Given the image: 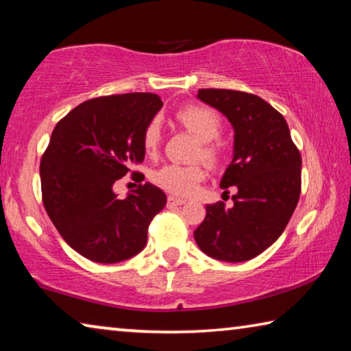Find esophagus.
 Returning <instances> with one entry per match:
<instances>
[{
    "label": "esophagus",
    "mask_w": 351,
    "mask_h": 351,
    "mask_svg": "<svg viewBox=\"0 0 351 351\" xmlns=\"http://www.w3.org/2000/svg\"><path fill=\"white\" fill-rule=\"evenodd\" d=\"M183 204H185V200L179 199V197H174V196H168V199H166V205H168L169 208H172V206L183 205Z\"/></svg>",
    "instance_id": "esophagus-1"
}]
</instances>
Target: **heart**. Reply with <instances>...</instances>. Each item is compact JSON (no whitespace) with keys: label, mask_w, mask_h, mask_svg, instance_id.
I'll return each instance as SVG.
<instances>
[{"label":"heart","mask_w":351,"mask_h":351,"mask_svg":"<svg viewBox=\"0 0 351 351\" xmlns=\"http://www.w3.org/2000/svg\"><path fill=\"white\" fill-rule=\"evenodd\" d=\"M177 119L191 130L200 140V155L208 162H216L217 151L211 141L221 134V119L208 107L186 106L177 112ZM162 141V121L160 118H152L143 132V146L147 154H154ZM205 176L199 165H165L152 174V182L165 191L174 196H191L197 191L199 183Z\"/></svg>","instance_id":"heart-1"}]
</instances>
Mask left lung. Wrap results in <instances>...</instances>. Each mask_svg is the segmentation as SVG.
<instances>
[{
  "instance_id": "8db88e82",
  "label": "left lung",
  "mask_w": 351,
  "mask_h": 351,
  "mask_svg": "<svg viewBox=\"0 0 351 351\" xmlns=\"http://www.w3.org/2000/svg\"><path fill=\"white\" fill-rule=\"evenodd\" d=\"M197 97L233 125V158L221 188L234 186L238 191L232 196V208L223 202L206 205L194 239L216 260H252L280 238L294 213L302 188L300 152L283 114L260 96L202 88Z\"/></svg>"
}]
</instances>
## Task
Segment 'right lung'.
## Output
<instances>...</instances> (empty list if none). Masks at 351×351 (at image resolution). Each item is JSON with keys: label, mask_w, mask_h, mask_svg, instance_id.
Segmentation results:
<instances>
[{"label": "right lung", "mask_w": 351, "mask_h": 351, "mask_svg": "<svg viewBox=\"0 0 351 351\" xmlns=\"http://www.w3.org/2000/svg\"><path fill=\"white\" fill-rule=\"evenodd\" d=\"M162 106L154 93L101 96L56 124L40 162L43 205L66 244L91 261L119 263L141 252L166 205L149 182L125 199L113 193L114 182L145 160L143 132Z\"/></svg>", "instance_id": "right-lung-1"}]
</instances>
